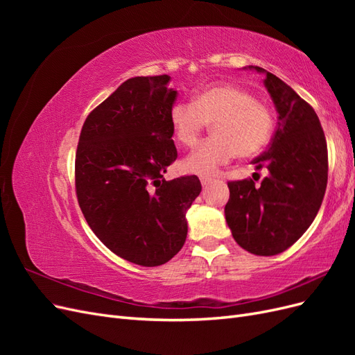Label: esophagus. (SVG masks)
I'll return each instance as SVG.
<instances>
[{
	"instance_id": "34e87169",
	"label": "esophagus",
	"mask_w": 355,
	"mask_h": 355,
	"mask_svg": "<svg viewBox=\"0 0 355 355\" xmlns=\"http://www.w3.org/2000/svg\"><path fill=\"white\" fill-rule=\"evenodd\" d=\"M200 180H201V185H202V187H206V185H209V184H210V182H211L213 179H211L210 176H201V178H200Z\"/></svg>"
}]
</instances>
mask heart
<instances>
[{
  "mask_svg": "<svg viewBox=\"0 0 355 355\" xmlns=\"http://www.w3.org/2000/svg\"><path fill=\"white\" fill-rule=\"evenodd\" d=\"M168 124L176 144L194 146L206 124H211L210 141L200 145L185 161L191 173L210 175L235 157H252L272 135L271 110L241 85L210 84L192 96L191 103L179 102L170 108Z\"/></svg>",
  "mask_w": 355,
  "mask_h": 355,
  "instance_id": "obj_1",
  "label": "heart"
}]
</instances>
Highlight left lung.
<instances>
[{
    "mask_svg": "<svg viewBox=\"0 0 355 355\" xmlns=\"http://www.w3.org/2000/svg\"><path fill=\"white\" fill-rule=\"evenodd\" d=\"M244 69L265 73L278 123L268 151L252 161L256 170H268L266 178L261 185L230 182L225 219L244 250L274 256L302 237L317 216L327 187V145L315 111L290 85L263 68Z\"/></svg>",
    "mask_w": 355,
    "mask_h": 355,
    "instance_id": "obj_1",
    "label": "left lung"
}]
</instances>
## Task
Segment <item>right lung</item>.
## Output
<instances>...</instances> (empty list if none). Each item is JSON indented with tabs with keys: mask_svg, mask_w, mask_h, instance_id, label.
<instances>
[{
	"mask_svg": "<svg viewBox=\"0 0 355 355\" xmlns=\"http://www.w3.org/2000/svg\"><path fill=\"white\" fill-rule=\"evenodd\" d=\"M168 75L124 81L85 118L75 155V188L92 231L123 259L158 266L185 244L197 176L166 180L178 158Z\"/></svg>",
	"mask_w": 355,
	"mask_h": 355,
	"instance_id": "right-lung-1",
	"label": "right lung"
}]
</instances>
